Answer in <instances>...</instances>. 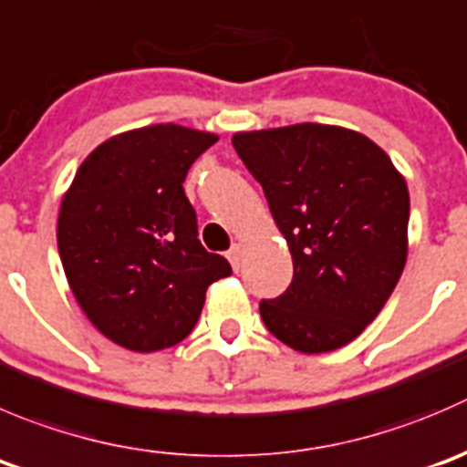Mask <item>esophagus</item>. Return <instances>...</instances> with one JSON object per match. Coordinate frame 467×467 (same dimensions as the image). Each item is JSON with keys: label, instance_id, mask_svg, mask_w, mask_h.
<instances>
[{"label": "esophagus", "instance_id": "obj_1", "mask_svg": "<svg viewBox=\"0 0 467 467\" xmlns=\"http://www.w3.org/2000/svg\"><path fill=\"white\" fill-rule=\"evenodd\" d=\"M228 260L233 269L239 271V266H242V244H233V248L228 251Z\"/></svg>", "mask_w": 467, "mask_h": 467}]
</instances>
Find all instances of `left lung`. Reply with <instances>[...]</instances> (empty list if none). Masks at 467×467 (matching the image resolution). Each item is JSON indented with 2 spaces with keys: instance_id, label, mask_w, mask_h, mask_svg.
Segmentation results:
<instances>
[{
  "instance_id": "1",
  "label": "left lung",
  "mask_w": 467,
  "mask_h": 467,
  "mask_svg": "<svg viewBox=\"0 0 467 467\" xmlns=\"http://www.w3.org/2000/svg\"><path fill=\"white\" fill-rule=\"evenodd\" d=\"M294 262L283 296L260 303L271 335L301 354L358 337L390 298L409 255V187L365 134L298 123L237 132Z\"/></svg>"
}]
</instances>
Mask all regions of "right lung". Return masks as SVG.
<instances>
[{"instance_id":"add662e5","label":"right lung","mask_w":467,"mask_h":467,"mask_svg":"<svg viewBox=\"0 0 467 467\" xmlns=\"http://www.w3.org/2000/svg\"><path fill=\"white\" fill-rule=\"evenodd\" d=\"M219 141L175 123L99 143L61 198L58 255L90 324L119 347L150 354L182 342L228 260L198 239L182 182Z\"/></svg>"}]
</instances>
